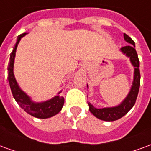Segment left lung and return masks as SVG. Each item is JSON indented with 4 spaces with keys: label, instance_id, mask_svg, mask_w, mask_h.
<instances>
[{
    "label": "left lung",
    "instance_id": "1",
    "mask_svg": "<svg viewBox=\"0 0 151 151\" xmlns=\"http://www.w3.org/2000/svg\"><path fill=\"white\" fill-rule=\"evenodd\" d=\"M124 38L126 40V42H128L130 45L123 47L120 49V50L122 53H124L127 57H129L131 63L134 67L133 81H132V85L129 91V94L120 104L113 107L98 109V108H95L90 102H88L91 113L94 115L95 117L104 121H115L124 116L134 106L137 95H138L141 75H140V70H139L140 63H139L137 53L135 50V42L125 33H124Z\"/></svg>",
    "mask_w": 151,
    "mask_h": 151
}]
</instances>
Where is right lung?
I'll return each instance as SVG.
<instances>
[{"label": "right lung", "mask_w": 151, "mask_h": 151, "mask_svg": "<svg viewBox=\"0 0 151 151\" xmlns=\"http://www.w3.org/2000/svg\"><path fill=\"white\" fill-rule=\"evenodd\" d=\"M27 33H22L19 35L17 38L14 48L13 49L12 53H10V61L8 66V81H9V86L11 88V92L14 98L18 102L19 106L23 109L27 113L32 115L36 118L39 119H47L50 118L53 115L59 113L63 108L64 104V98L59 96V92L57 96L51 98L50 100L42 102H35L32 101V99L26 93L20 88L19 84L14 75V58L17 47L19 41L22 37L26 35Z\"/></svg>", "instance_id": "add662e5"}]
</instances>
